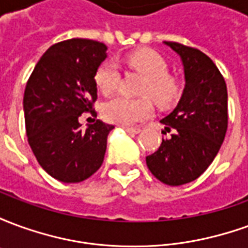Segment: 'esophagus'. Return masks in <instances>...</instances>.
Here are the masks:
<instances>
[{
	"mask_svg": "<svg viewBox=\"0 0 248 248\" xmlns=\"http://www.w3.org/2000/svg\"><path fill=\"white\" fill-rule=\"evenodd\" d=\"M124 131L129 134H140V127H124Z\"/></svg>",
	"mask_w": 248,
	"mask_h": 248,
	"instance_id": "obj_1",
	"label": "esophagus"
}]
</instances>
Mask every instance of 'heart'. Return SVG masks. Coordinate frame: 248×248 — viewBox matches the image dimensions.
Returning <instances> with one entry per match:
<instances>
[{
  "instance_id": "b5f03b06",
  "label": "heart",
  "mask_w": 248,
  "mask_h": 248,
  "mask_svg": "<svg viewBox=\"0 0 248 248\" xmlns=\"http://www.w3.org/2000/svg\"><path fill=\"white\" fill-rule=\"evenodd\" d=\"M124 62L147 78L142 94L150 95L159 106H169L179 97V85L170 77L165 58L156 51L140 49L126 56ZM119 69L117 63L106 61L99 65L95 71L94 81L102 94H111L119 85ZM153 111V105L147 97L131 99L118 95L103 105L102 115L110 124L129 126L146 119Z\"/></svg>"
}]
</instances>
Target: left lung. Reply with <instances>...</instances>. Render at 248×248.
Returning a JSON list of instances; mask_svg holds the SVG:
<instances>
[{
    "instance_id": "8db88e82",
    "label": "left lung",
    "mask_w": 248,
    "mask_h": 248,
    "mask_svg": "<svg viewBox=\"0 0 248 248\" xmlns=\"http://www.w3.org/2000/svg\"><path fill=\"white\" fill-rule=\"evenodd\" d=\"M181 57L185 89L177 108L161 122L166 127L159 149L146 156L151 174L169 186L192 182L206 171L227 131V87L211 58L198 49L167 42Z\"/></svg>"
}]
</instances>
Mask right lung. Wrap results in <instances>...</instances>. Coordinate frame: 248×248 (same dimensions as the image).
Wrapping results in <instances>:
<instances>
[{"label":"right lung","mask_w":248,"mask_h":248,"mask_svg":"<svg viewBox=\"0 0 248 248\" xmlns=\"http://www.w3.org/2000/svg\"><path fill=\"white\" fill-rule=\"evenodd\" d=\"M102 42L73 38L50 46L26 83V134L41 167L63 183H78L101 167L113 124L97 119L82 130L78 118L97 101L95 71L106 58Z\"/></svg>","instance_id":"add662e5"}]
</instances>
